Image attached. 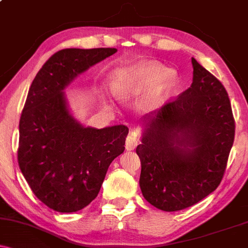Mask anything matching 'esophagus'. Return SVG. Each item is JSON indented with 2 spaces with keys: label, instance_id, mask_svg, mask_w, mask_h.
<instances>
[{
  "label": "esophagus",
  "instance_id": "1",
  "mask_svg": "<svg viewBox=\"0 0 248 248\" xmlns=\"http://www.w3.org/2000/svg\"><path fill=\"white\" fill-rule=\"evenodd\" d=\"M139 144V140L134 134H129L126 139V149L127 150H134Z\"/></svg>",
  "mask_w": 248,
  "mask_h": 248
}]
</instances>
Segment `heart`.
Masks as SVG:
<instances>
[{
	"instance_id": "heart-1",
	"label": "heart",
	"mask_w": 248,
	"mask_h": 248,
	"mask_svg": "<svg viewBox=\"0 0 248 248\" xmlns=\"http://www.w3.org/2000/svg\"><path fill=\"white\" fill-rule=\"evenodd\" d=\"M161 80L147 100V104L153 106L163 101L176 84V76L155 62L114 71L110 78V90L116 98L124 100L148 90Z\"/></svg>"
}]
</instances>
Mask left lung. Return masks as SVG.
<instances>
[{"mask_svg": "<svg viewBox=\"0 0 248 248\" xmlns=\"http://www.w3.org/2000/svg\"><path fill=\"white\" fill-rule=\"evenodd\" d=\"M191 86L152 113L136 148L140 187L152 205L172 212L201 202L224 177L235 122L224 85L195 58Z\"/></svg>", "mask_w": 248, "mask_h": 248, "instance_id": "1", "label": "left lung"}]
</instances>
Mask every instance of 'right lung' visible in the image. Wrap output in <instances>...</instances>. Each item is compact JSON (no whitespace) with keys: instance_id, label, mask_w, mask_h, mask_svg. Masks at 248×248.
Listing matches in <instances>:
<instances>
[{"instance_id":"add662e5","label":"right lung","mask_w":248,"mask_h":248,"mask_svg":"<svg viewBox=\"0 0 248 248\" xmlns=\"http://www.w3.org/2000/svg\"><path fill=\"white\" fill-rule=\"evenodd\" d=\"M116 49H64L47 59L31 84L19 119L18 166L42 203L58 212L84 209L98 196L109 164L124 150L126 126L82 127L62 90Z\"/></svg>"}]
</instances>
